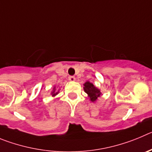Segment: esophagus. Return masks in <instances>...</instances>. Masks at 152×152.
I'll use <instances>...</instances> for the list:
<instances>
[{"label": "esophagus", "mask_w": 152, "mask_h": 152, "mask_svg": "<svg viewBox=\"0 0 152 152\" xmlns=\"http://www.w3.org/2000/svg\"><path fill=\"white\" fill-rule=\"evenodd\" d=\"M68 79H69V80L70 82H74L75 80H76V78H75V76H69V78H68Z\"/></svg>", "instance_id": "1"}]
</instances>
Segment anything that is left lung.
I'll return each instance as SVG.
<instances>
[{
  "mask_svg": "<svg viewBox=\"0 0 152 152\" xmlns=\"http://www.w3.org/2000/svg\"><path fill=\"white\" fill-rule=\"evenodd\" d=\"M83 89L85 92L88 95V98L91 102H95L98 100L99 97L102 96V92L101 90L96 86H94V84L90 82L87 81L83 84Z\"/></svg>",
  "mask_w": 152,
  "mask_h": 152,
  "instance_id": "8db88e82",
  "label": "left lung"
}]
</instances>
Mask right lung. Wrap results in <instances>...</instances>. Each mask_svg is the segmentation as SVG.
<instances>
[{
    "label": "right lung",
    "mask_w": 152,
    "mask_h": 152,
    "mask_svg": "<svg viewBox=\"0 0 152 152\" xmlns=\"http://www.w3.org/2000/svg\"><path fill=\"white\" fill-rule=\"evenodd\" d=\"M58 93H59V90H57L56 87H54V88H53V90L51 91V92H50V95H52V97H55Z\"/></svg>",
    "instance_id": "obj_1"
}]
</instances>
